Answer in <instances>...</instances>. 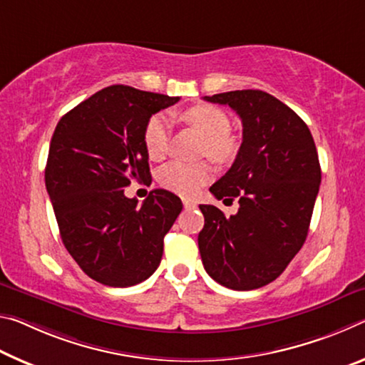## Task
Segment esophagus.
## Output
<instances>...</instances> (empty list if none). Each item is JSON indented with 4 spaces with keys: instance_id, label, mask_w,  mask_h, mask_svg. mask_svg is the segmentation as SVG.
<instances>
[{
    "instance_id": "1",
    "label": "esophagus",
    "mask_w": 365,
    "mask_h": 365,
    "mask_svg": "<svg viewBox=\"0 0 365 365\" xmlns=\"http://www.w3.org/2000/svg\"><path fill=\"white\" fill-rule=\"evenodd\" d=\"M182 205H184V208H186V210H190V208H195L197 207V202L189 200V199H184L182 200Z\"/></svg>"
}]
</instances>
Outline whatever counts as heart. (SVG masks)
I'll return each mask as SVG.
<instances>
[{"mask_svg":"<svg viewBox=\"0 0 365 365\" xmlns=\"http://www.w3.org/2000/svg\"><path fill=\"white\" fill-rule=\"evenodd\" d=\"M182 118L205 137V153L220 163H226L237 153V139L230 133L231 119L213 105H195L182 113ZM170 119L155 115L148 119L143 130V145L152 160L163 158L168 152ZM212 178V168L207 163H182L171 161L158 171L161 186L182 195H192Z\"/></svg>","mask_w":365,"mask_h":365,"instance_id":"obj_1","label":"heart"}]
</instances>
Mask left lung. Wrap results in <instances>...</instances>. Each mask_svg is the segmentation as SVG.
Returning a JSON list of instances; mask_svg holds the SVG:
<instances>
[{
    "label": "left lung",
    "mask_w": 365,
    "mask_h": 365,
    "mask_svg": "<svg viewBox=\"0 0 365 365\" xmlns=\"http://www.w3.org/2000/svg\"><path fill=\"white\" fill-rule=\"evenodd\" d=\"M204 100L237 113L242 143L210 187L218 200L237 197V213L200 205L202 264L226 288H262L284 272L307 237L322 179L317 148L307 124L270 93L232 91Z\"/></svg>",
    "instance_id": "obj_1"
}]
</instances>
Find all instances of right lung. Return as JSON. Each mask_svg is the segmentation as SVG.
Here are the masks:
<instances>
[{"mask_svg": "<svg viewBox=\"0 0 365 365\" xmlns=\"http://www.w3.org/2000/svg\"><path fill=\"white\" fill-rule=\"evenodd\" d=\"M178 101L111 86L66 113L53 133L45 184L59 235L82 272L101 284H139L160 265L181 199L155 189L139 207L124 189L152 178L143 130L152 115Z\"/></svg>", "mask_w": 365, "mask_h": 365, "instance_id": "obj_1", "label": "right lung"}]
</instances>
